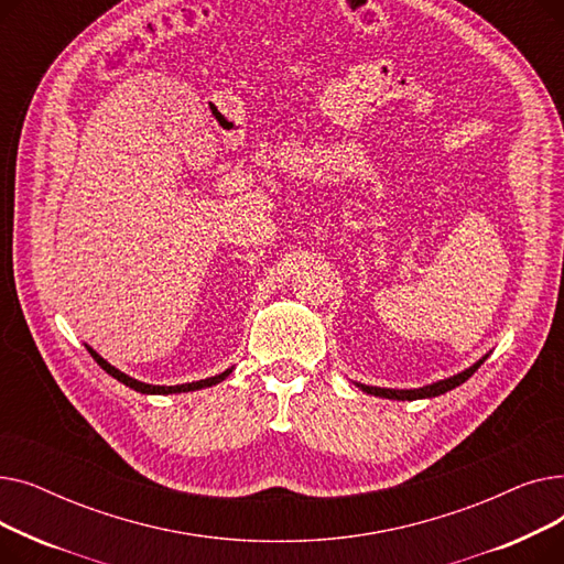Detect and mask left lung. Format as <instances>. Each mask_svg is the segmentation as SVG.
<instances>
[{
	"label": "left lung",
	"mask_w": 564,
	"mask_h": 564,
	"mask_svg": "<svg viewBox=\"0 0 564 564\" xmlns=\"http://www.w3.org/2000/svg\"><path fill=\"white\" fill-rule=\"evenodd\" d=\"M485 359H480L478 364H473L468 370L455 375V377H448V379H441L436 383H430V387H423V389H413V391H395V389H377V387H364L361 389L370 395H379V398H389V400H421V398H434V395H441L446 391H453L455 387H459V383H464L473 372H476L480 366H482Z\"/></svg>",
	"instance_id": "left-lung-1"
}]
</instances>
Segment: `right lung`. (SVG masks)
<instances>
[{"instance_id": "1", "label": "right lung", "mask_w": 564, "mask_h": 564, "mask_svg": "<svg viewBox=\"0 0 564 564\" xmlns=\"http://www.w3.org/2000/svg\"><path fill=\"white\" fill-rule=\"evenodd\" d=\"M88 351H91V357L98 361V366L109 372L113 379H118L121 383H126V387L139 391V393H151V395H169V393H187V391H198V389H205V387H215V383H219L221 379H226L230 375V370L217 375V377H210V379H200V381H192V383H177V387H153V383H143V381H137L128 375H123L121 370H116L113 366H109L100 354H96L91 347H86Z\"/></svg>"}]
</instances>
